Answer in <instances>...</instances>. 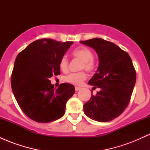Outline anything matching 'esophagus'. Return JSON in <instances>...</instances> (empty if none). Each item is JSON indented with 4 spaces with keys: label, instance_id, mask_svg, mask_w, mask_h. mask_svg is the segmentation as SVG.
Returning a JSON list of instances; mask_svg holds the SVG:
<instances>
[{
    "label": "esophagus",
    "instance_id": "1",
    "mask_svg": "<svg viewBox=\"0 0 150 150\" xmlns=\"http://www.w3.org/2000/svg\"><path fill=\"white\" fill-rule=\"evenodd\" d=\"M80 89H81L80 87H75V91H76V92H77V91L80 90Z\"/></svg>",
    "mask_w": 150,
    "mask_h": 150
}]
</instances>
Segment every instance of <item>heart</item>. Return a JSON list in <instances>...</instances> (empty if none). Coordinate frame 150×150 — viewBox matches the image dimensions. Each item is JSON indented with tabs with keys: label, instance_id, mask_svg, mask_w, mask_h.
Returning <instances> with one entry per match:
<instances>
[{
	"label": "heart",
	"instance_id": "1",
	"mask_svg": "<svg viewBox=\"0 0 150 150\" xmlns=\"http://www.w3.org/2000/svg\"><path fill=\"white\" fill-rule=\"evenodd\" d=\"M72 56L75 58L80 60L81 64L80 70H85L88 73H93L97 68L95 60L93 58V53L87 47H77L72 51ZM59 68L63 72L68 70L69 61L65 56L61 57L59 61ZM87 79V74L85 72L77 73H71L65 77L64 80L68 83L75 85H82V82Z\"/></svg>",
	"mask_w": 150,
	"mask_h": 150
}]
</instances>
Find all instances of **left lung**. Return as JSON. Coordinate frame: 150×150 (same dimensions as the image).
<instances>
[{"label":"left lung","instance_id":"obj_1","mask_svg":"<svg viewBox=\"0 0 150 150\" xmlns=\"http://www.w3.org/2000/svg\"><path fill=\"white\" fill-rule=\"evenodd\" d=\"M80 42L95 50L99 60L97 73L88 83L100 91L84 104V113L97 121H111L124 111L130 101L136 81L131 58L115 44L100 38Z\"/></svg>","mask_w":150,"mask_h":150}]
</instances>
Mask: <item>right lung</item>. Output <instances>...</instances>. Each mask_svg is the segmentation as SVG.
Masks as SVG:
<instances>
[{"mask_svg": "<svg viewBox=\"0 0 150 150\" xmlns=\"http://www.w3.org/2000/svg\"><path fill=\"white\" fill-rule=\"evenodd\" d=\"M73 44L38 39L17 56L11 87L19 106L32 120L49 123L64 115L66 102L75 93V87L63 83L55 89L49 79L61 74L59 61Z\"/></svg>", "mask_w": 150, "mask_h": 150, "instance_id": "obj_1", "label": "right lung"}]
</instances>
